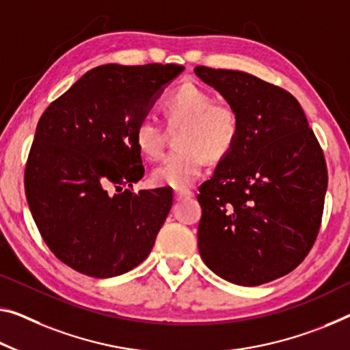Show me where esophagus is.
Returning <instances> with one entry per match:
<instances>
[{"instance_id": "34e87169", "label": "esophagus", "mask_w": 350, "mask_h": 350, "mask_svg": "<svg viewBox=\"0 0 350 350\" xmlns=\"http://www.w3.org/2000/svg\"><path fill=\"white\" fill-rule=\"evenodd\" d=\"M193 197V193L187 189H176L175 191V200L176 202H183V200H189V198Z\"/></svg>"}]
</instances>
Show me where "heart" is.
Segmentation results:
<instances>
[{
    "mask_svg": "<svg viewBox=\"0 0 350 350\" xmlns=\"http://www.w3.org/2000/svg\"><path fill=\"white\" fill-rule=\"evenodd\" d=\"M172 126L181 125L176 150L152 172L157 186L174 189L189 187L205 167L206 157L219 161L233 150L239 136V119L233 107L214 103L213 95L200 85L187 83L176 89L163 105ZM134 142L142 157L158 159L163 153V128L150 117L137 123Z\"/></svg>",
    "mask_w": 350,
    "mask_h": 350,
    "instance_id": "obj_1",
    "label": "heart"
}]
</instances>
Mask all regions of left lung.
<instances>
[{
    "instance_id": "8db88e82",
    "label": "left lung",
    "mask_w": 350,
    "mask_h": 350,
    "mask_svg": "<svg viewBox=\"0 0 350 350\" xmlns=\"http://www.w3.org/2000/svg\"><path fill=\"white\" fill-rule=\"evenodd\" d=\"M193 72L227 100L239 136L200 186L198 250L224 280L258 286L286 275L314 244L327 191L324 153L294 96L239 70Z\"/></svg>"
}]
</instances>
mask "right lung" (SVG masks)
Masks as SVG:
<instances>
[{
    "label": "right lung",
    "instance_id": "1",
    "mask_svg": "<svg viewBox=\"0 0 350 350\" xmlns=\"http://www.w3.org/2000/svg\"><path fill=\"white\" fill-rule=\"evenodd\" d=\"M183 70L176 64L95 67L37 123L25 170L26 198L46 245L75 271L117 277L152 252L172 192L134 193L122 186L133 187L144 175L134 142L137 123Z\"/></svg>",
    "mask_w": 350,
    "mask_h": 350
}]
</instances>
